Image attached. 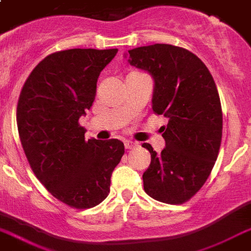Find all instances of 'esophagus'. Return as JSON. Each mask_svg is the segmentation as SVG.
<instances>
[{
  "mask_svg": "<svg viewBox=\"0 0 251 251\" xmlns=\"http://www.w3.org/2000/svg\"><path fill=\"white\" fill-rule=\"evenodd\" d=\"M137 146V143L131 142V141H125V147L126 149H133V147Z\"/></svg>",
  "mask_w": 251,
  "mask_h": 251,
  "instance_id": "34e87169",
  "label": "esophagus"
}]
</instances>
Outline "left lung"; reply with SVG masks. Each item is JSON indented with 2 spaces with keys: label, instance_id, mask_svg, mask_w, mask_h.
<instances>
[{
  "label": "left lung",
  "instance_id": "left-lung-1",
  "mask_svg": "<svg viewBox=\"0 0 251 251\" xmlns=\"http://www.w3.org/2000/svg\"><path fill=\"white\" fill-rule=\"evenodd\" d=\"M125 57L151 75L152 110L168 118L160 127L162 152L142 145L151 154L142 176L145 192L166 204H183L204 185L219 155L223 112L215 80L195 53L176 46H143Z\"/></svg>",
  "mask_w": 251,
  "mask_h": 251
}]
</instances>
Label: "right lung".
I'll list each match as a JSON object with an SVG mask.
<instances>
[{
  "mask_svg": "<svg viewBox=\"0 0 251 251\" xmlns=\"http://www.w3.org/2000/svg\"><path fill=\"white\" fill-rule=\"evenodd\" d=\"M118 50L72 49L51 53L32 70L17 106L25 154L53 198L77 209L100 204L125 147L118 139H88L79 118L96 96L100 72Z\"/></svg>",
  "mask_w": 251,
  "mask_h": 251,
  "instance_id": "add662e5",
  "label": "right lung"
}]
</instances>
